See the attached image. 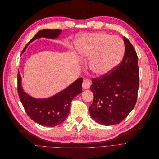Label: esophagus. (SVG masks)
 Wrapping results in <instances>:
<instances>
[{"label": "esophagus", "instance_id": "esophagus-1", "mask_svg": "<svg viewBox=\"0 0 159 159\" xmlns=\"http://www.w3.org/2000/svg\"><path fill=\"white\" fill-rule=\"evenodd\" d=\"M91 81L89 79H84L82 83V87L84 89H86L90 88L91 86Z\"/></svg>", "mask_w": 159, "mask_h": 159}]
</instances>
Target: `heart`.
Segmentation results:
<instances>
[{
    "mask_svg": "<svg viewBox=\"0 0 159 159\" xmlns=\"http://www.w3.org/2000/svg\"><path fill=\"white\" fill-rule=\"evenodd\" d=\"M75 46L80 58L89 59L91 71L98 76L107 75L116 68L125 50L121 38L105 32L85 34L75 41Z\"/></svg>",
    "mask_w": 159,
    "mask_h": 159,
    "instance_id": "1",
    "label": "heart"
}]
</instances>
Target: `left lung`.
Returning <instances> with one entry per match:
<instances>
[{
    "label": "left lung",
    "instance_id": "8db88e82",
    "mask_svg": "<svg viewBox=\"0 0 159 159\" xmlns=\"http://www.w3.org/2000/svg\"><path fill=\"white\" fill-rule=\"evenodd\" d=\"M121 63L108 74L92 78L93 102L89 107L91 118L103 125L119 124L133 109L139 87L138 56L127 38Z\"/></svg>",
    "mask_w": 159,
    "mask_h": 159
}]
</instances>
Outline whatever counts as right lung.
Segmentation results:
<instances>
[{"mask_svg":"<svg viewBox=\"0 0 159 159\" xmlns=\"http://www.w3.org/2000/svg\"><path fill=\"white\" fill-rule=\"evenodd\" d=\"M62 30L44 29L38 32L28 43L22 53L30 42L38 38L45 37L54 39L59 36ZM18 93L19 98L27 115L36 123L46 127H55L68 117L71 102L76 95L81 93L83 78H78L68 88L46 99H36L24 91L21 84V76L18 71Z\"/></svg>","mask_w":159,"mask_h":159,"instance_id":"right-lung-1","label":"right lung"}]
</instances>
